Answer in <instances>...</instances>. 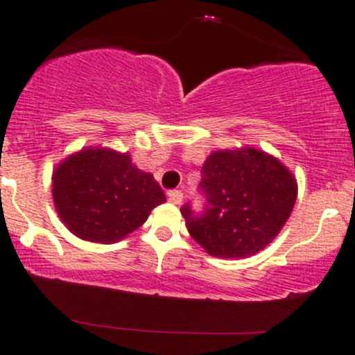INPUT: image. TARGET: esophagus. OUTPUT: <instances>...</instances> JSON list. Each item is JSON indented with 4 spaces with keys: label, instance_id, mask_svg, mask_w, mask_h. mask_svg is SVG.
Instances as JSON below:
<instances>
[{
    "label": "esophagus",
    "instance_id": "esophagus-1",
    "mask_svg": "<svg viewBox=\"0 0 355 355\" xmlns=\"http://www.w3.org/2000/svg\"><path fill=\"white\" fill-rule=\"evenodd\" d=\"M182 198H183V193L180 190H172L168 193V202L173 203V205H180Z\"/></svg>",
    "mask_w": 355,
    "mask_h": 355
}]
</instances>
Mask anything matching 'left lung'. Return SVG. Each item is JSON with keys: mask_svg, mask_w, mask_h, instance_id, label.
Instances as JSON below:
<instances>
[{"mask_svg": "<svg viewBox=\"0 0 355 355\" xmlns=\"http://www.w3.org/2000/svg\"><path fill=\"white\" fill-rule=\"evenodd\" d=\"M207 198L202 215L182 209L191 239L207 254L247 259L259 254L282 230L297 200L294 173L263 150H218L202 166Z\"/></svg>", "mask_w": 355, "mask_h": 355, "instance_id": "1", "label": "left lung"}]
</instances>
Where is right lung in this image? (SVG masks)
<instances>
[{
    "label": "right lung",
    "mask_w": 355,
    "mask_h": 355,
    "mask_svg": "<svg viewBox=\"0 0 355 355\" xmlns=\"http://www.w3.org/2000/svg\"><path fill=\"white\" fill-rule=\"evenodd\" d=\"M51 193L64 227L95 243L120 242L166 202L153 175L137 168L132 155L107 146H85L61 160Z\"/></svg>",
    "instance_id": "1"
}]
</instances>
